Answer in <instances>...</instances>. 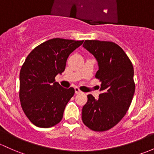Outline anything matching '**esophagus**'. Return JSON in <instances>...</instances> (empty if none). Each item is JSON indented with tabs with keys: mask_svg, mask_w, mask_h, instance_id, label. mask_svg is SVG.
Instances as JSON below:
<instances>
[{
	"mask_svg": "<svg viewBox=\"0 0 154 154\" xmlns=\"http://www.w3.org/2000/svg\"><path fill=\"white\" fill-rule=\"evenodd\" d=\"M74 91H75V93H76V94L82 93V91L80 90V88H79L78 87H75V88H74Z\"/></svg>",
	"mask_w": 154,
	"mask_h": 154,
	"instance_id": "esophagus-1",
	"label": "esophagus"
}]
</instances>
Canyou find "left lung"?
<instances>
[{"instance_id": "1", "label": "left lung", "mask_w": 154, "mask_h": 154, "mask_svg": "<svg viewBox=\"0 0 154 154\" xmlns=\"http://www.w3.org/2000/svg\"><path fill=\"white\" fill-rule=\"evenodd\" d=\"M84 48L98 63L95 77L101 82V94L96 100L88 94L82 110L83 123L94 131H106L115 126L125 115L131 103L135 83L131 61L115 43L85 40Z\"/></svg>"}]
</instances>
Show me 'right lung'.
<instances>
[{
  "mask_svg": "<svg viewBox=\"0 0 154 154\" xmlns=\"http://www.w3.org/2000/svg\"><path fill=\"white\" fill-rule=\"evenodd\" d=\"M83 40L53 38L29 53L20 72V104L26 116L39 128L59 123L74 88H63L55 77L66 69L69 54Z\"/></svg>",
  "mask_w": 154,
  "mask_h": 154,
  "instance_id": "1",
  "label": "right lung"
}]
</instances>
